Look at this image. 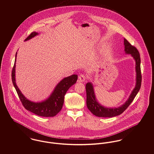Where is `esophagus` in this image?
I'll return each instance as SVG.
<instances>
[{"label":"esophagus","mask_w":154,"mask_h":154,"mask_svg":"<svg viewBox=\"0 0 154 154\" xmlns=\"http://www.w3.org/2000/svg\"><path fill=\"white\" fill-rule=\"evenodd\" d=\"M87 79V76L84 75V74H81L78 77V79L79 82H84Z\"/></svg>","instance_id":"1"}]
</instances>
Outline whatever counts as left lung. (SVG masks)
Returning a JSON list of instances; mask_svg holds the SVG:
<instances>
[{"mask_svg": "<svg viewBox=\"0 0 154 154\" xmlns=\"http://www.w3.org/2000/svg\"><path fill=\"white\" fill-rule=\"evenodd\" d=\"M125 50L128 54H131L136 61V85L129 99L125 104L122 106L110 109L106 108L101 106L96 100L95 94L94 92L93 86L91 83L88 82L86 85L87 92V106L89 110L95 116L100 117H112L121 114L128 109L132 103L136 95L138 93L142 82V75L140 70V57L137 49L132 45L126 39H124Z\"/></svg>", "mask_w": 154, "mask_h": 154, "instance_id": "obj_1", "label": "left lung"}]
</instances>
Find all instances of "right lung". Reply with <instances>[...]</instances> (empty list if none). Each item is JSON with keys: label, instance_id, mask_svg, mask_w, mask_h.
<instances>
[{"label": "right lung", "instance_id": "add662e5", "mask_svg": "<svg viewBox=\"0 0 154 154\" xmlns=\"http://www.w3.org/2000/svg\"><path fill=\"white\" fill-rule=\"evenodd\" d=\"M38 34L36 32H31L25 40L27 41ZM17 54L15 55V60L14 65L12 70V81L14 87L17 91L18 97L22 103L23 106L26 110H28L34 114L42 117H54L60 110H62L64 98L67 91L72 85L75 84L78 79L77 75H72L70 76L65 78L56 86L50 97L42 103H33L27 100L21 93L15 83V62L17 59Z\"/></svg>", "mask_w": 154, "mask_h": 154}]
</instances>
